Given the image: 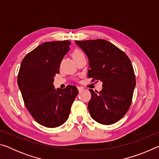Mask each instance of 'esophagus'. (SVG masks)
<instances>
[{
  "mask_svg": "<svg viewBox=\"0 0 159 159\" xmlns=\"http://www.w3.org/2000/svg\"><path fill=\"white\" fill-rule=\"evenodd\" d=\"M77 88H78V90H79V93L81 92V91H83V89H84V88H83V87H78Z\"/></svg>",
  "mask_w": 159,
  "mask_h": 159,
  "instance_id": "34e87169",
  "label": "esophagus"
}]
</instances>
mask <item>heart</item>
Instances as JSON below:
<instances>
[{
	"mask_svg": "<svg viewBox=\"0 0 159 159\" xmlns=\"http://www.w3.org/2000/svg\"><path fill=\"white\" fill-rule=\"evenodd\" d=\"M83 55V53L81 50H80L79 49H75L73 52H72V57H73L74 60H76V58H78L79 56Z\"/></svg>",
	"mask_w": 159,
	"mask_h": 159,
	"instance_id": "1",
	"label": "heart"
}]
</instances>
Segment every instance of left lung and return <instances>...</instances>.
<instances>
[{
    "mask_svg": "<svg viewBox=\"0 0 159 159\" xmlns=\"http://www.w3.org/2000/svg\"><path fill=\"white\" fill-rule=\"evenodd\" d=\"M87 55L88 77L102 82L100 92L90 89L88 108L95 121L111 125L124 116L130 108L135 88V76L130 59L119 48L105 40L76 41Z\"/></svg>",
    "mask_w": 159,
    "mask_h": 159,
    "instance_id": "8db88e82",
    "label": "left lung"
}]
</instances>
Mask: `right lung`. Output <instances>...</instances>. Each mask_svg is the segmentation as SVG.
<instances>
[{
	"label": "right lung",
	"mask_w": 159,
	"mask_h": 159,
	"mask_svg": "<svg viewBox=\"0 0 159 159\" xmlns=\"http://www.w3.org/2000/svg\"><path fill=\"white\" fill-rule=\"evenodd\" d=\"M69 41L45 42L21 61L17 84L28 111L39 124L56 128L65 123L79 91L74 85L55 89L56 74L70 50Z\"/></svg>",
	"instance_id": "right-lung-1"
}]
</instances>
